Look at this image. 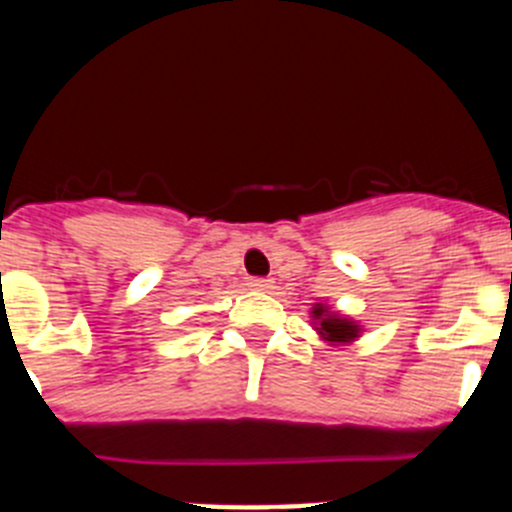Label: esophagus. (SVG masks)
I'll return each instance as SVG.
<instances>
[{"mask_svg": "<svg viewBox=\"0 0 512 512\" xmlns=\"http://www.w3.org/2000/svg\"><path fill=\"white\" fill-rule=\"evenodd\" d=\"M248 287H251V289H259V292H266V289H271V279L253 277V279H248Z\"/></svg>", "mask_w": 512, "mask_h": 512, "instance_id": "1", "label": "esophagus"}]
</instances>
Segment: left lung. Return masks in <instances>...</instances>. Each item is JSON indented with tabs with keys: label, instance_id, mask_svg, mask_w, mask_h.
Here are the masks:
<instances>
[{
	"label": "left lung",
	"instance_id": "left-lung-1",
	"mask_svg": "<svg viewBox=\"0 0 512 512\" xmlns=\"http://www.w3.org/2000/svg\"><path fill=\"white\" fill-rule=\"evenodd\" d=\"M312 318L320 320V328H318L320 336H325L333 343H346L351 341V338L359 336V325H354L351 320L336 318V315H328V310L320 305L312 310Z\"/></svg>",
	"mask_w": 512,
	"mask_h": 512
}]
</instances>
